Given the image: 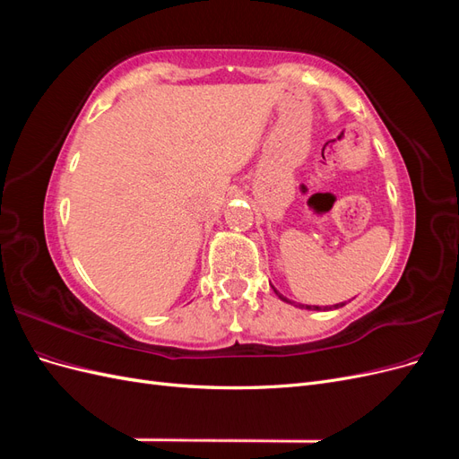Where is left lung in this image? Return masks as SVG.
<instances>
[{
	"label": "left lung",
	"instance_id": "8db88e82",
	"mask_svg": "<svg viewBox=\"0 0 459 459\" xmlns=\"http://www.w3.org/2000/svg\"><path fill=\"white\" fill-rule=\"evenodd\" d=\"M273 290H275V289H273ZM275 295H280V293H277V290H275ZM280 299L285 300V302H290V300H287L283 295H280ZM341 307H344V302H342V304H335V307H333V308H341ZM304 308H307V310H322V307H304ZM324 310H329V308H324Z\"/></svg>",
	"mask_w": 459,
	"mask_h": 459
}]
</instances>
